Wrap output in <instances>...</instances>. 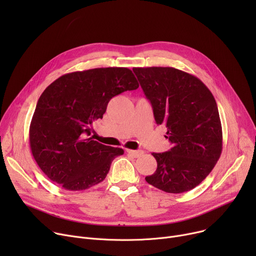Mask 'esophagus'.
Masks as SVG:
<instances>
[{
	"label": "esophagus",
	"instance_id": "esophagus-1",
	"mask_svg": "<svg viewBox=\"0 0 256 256\" xmlns=\"http://www.w3.org/2000/svg\"><path fill=\"white\" fill-rule=\"evenodd\" d=\"M126 152L130 156H135V158H138V156H140L143 154L142 150H126Z\"/></svg>",
	"mask_w": 256,
	"mask_h": 256
}]
</instances>
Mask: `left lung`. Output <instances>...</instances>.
<instances>
[{
    "instance_id": "left-lung-1",
    "label": "left lung",
    "mask_w": 256,
    "mask_h": 256,
    "mask_svg": "<svg viewBox=\"0 0 256 256\" xmlns=\"http://www.w3.org/2000/svg\"><path fill=\"white\" fill-rule=\"evenodd\" d=\"M154 120L165 124L173 144L154 152L158 167L145 180L167 193L188 192L202 182L222 152V126L217 102L201 80L173 67H134Z\"/></svg>"
}]
</instances>
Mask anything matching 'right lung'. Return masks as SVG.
<instances>
[{"label":"right lung","mask_w":256,"mask_h":256,"mask_svg":"<svg viewBox=\"0 0 256 256\" xmlns=\"http://www.w3.org/2000/svg\"><path fill=\"white\" fill-rule=\"evenodd\" d=\"M138 87L126 67L66 74L46 87L37 102L29 139L37 165L52 182L82 191L106 178L124 150L92 140V124L102 118L112 98Z\"/></svg>","instance_id":"obj_1"}]
</instances>
